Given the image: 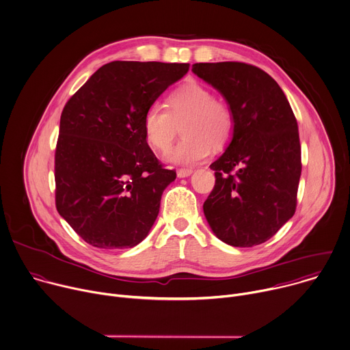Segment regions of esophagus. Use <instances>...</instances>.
<instances>
[{"label": "esophagus", "instance_id": "esophagus-1", "mask_svg": "<svg viewBox=\"0 0 350 350\" xmlns=\"http://www.w3.org/2000/svg\"><path fill=\"white\" fill-rule=\"evenodd\" d=\"M191 174H193L191 168H180V170H178V178H187Z\"/></svg>", "mask_w": 350, "mask_h": 350}]
</instances>
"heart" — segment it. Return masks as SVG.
I'll return each instance as SVG.
<instances>
[{"label":"heart","instance_id":"obj_1","mask_svg":"<svg viewBox=\"0 0 350 350\" xmlns=\"http://www.w3.org/2000/svg\"><path fill=\"white\" fill-rule=\"evenodd\" d=\"M165 107L152 104L145 111L142 133L152 149L165 152L182 124L183 138L165 156L170 163H198L209 154L211 146L223 149L232 138V108L224 100L215 98L212 90L198 82H189L171 92Z\"/></svg>","mask_w":350,"mask_h":350}]
</instances>
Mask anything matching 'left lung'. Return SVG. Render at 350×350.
I'll return each mask as SVG.
<instances>
[{
  "mask_svg": "<svg viewBox=\"0 0 350 350\" xmlns=\"http://www.w3.org/2000/svg\"><path fill=\"white\" fill-rule=\"evenodd\" d=\"M193 72L217 89L234 111L226 152L209 167L215 186L204 215L223 242L264 243L294 215L301 145L291 107L279 85L246 63H197Z\"/></svg>",
  "mask_w": 350,
  "mask_h": 350,
  "instance_id": "8db88e82",
  "label": "left lung"
}]
</instances>
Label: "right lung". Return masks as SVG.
I'll list each match as a JSON object with an SVG mask.
<instances>
[{
    "instance_id": "1",
    "label": "right lung",
    "mask_w": 350,
    "mask_h": 350,
    "mask_svg": "<svg viewBox=\"0 0 350 350\" xmlns=\"http://www.w3.org/2000/svg\"><path fill=\"white\" fill-rule=\"evenodd\" d=\"M189 67L112 62L67 101L55 153L56 208L92 246L133 247L150 231L176 172L146 144L142 119Z\"/></svg>"
}]
</instances>
